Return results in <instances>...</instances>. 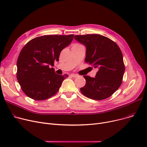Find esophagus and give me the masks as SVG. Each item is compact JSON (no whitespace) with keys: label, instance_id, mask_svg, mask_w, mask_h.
<instances>
[{"label":"esophagus","instance_id":"esophagus-1","mask_svg":"<svg viewBox=\"0 0 147 147\" xmlns=\"http://www.w3.org/2000/svg\"><path fill=\"white\" fill-rule=\"evenodd\" d=\"M69 77H71V78H77V77H78V75L74 74H71L70 75H69Z\"/></svg>","mask_w":147,"mask_h":147}]
</instances>
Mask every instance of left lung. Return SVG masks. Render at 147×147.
Listing matches in <instances>:
<instances>
[{
	"label": "left lung",
	"mask_w": 147,
	"mask_h": 147,
	"mask_svg": "<svg viewBox=\"0 0 147 147\" xmlns=\"http://www.w3.org/2000/svg\"><path fill=\"white\" fill-rule=\"evenodd\" d=\"M74 38L86 46V63L98 68L95 78L83 76L86 84L80 88L81 92L92 99L109 98L120 86L125 70L119 46L100 34L76 35Z\"/></svg>",
	"instance_id": "left-lung-1"
}]
</instances>
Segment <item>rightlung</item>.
<instances>
[{
	"mask_svg": "<svg viewBox=\"0 0 147 147\" xmlns=\"http://www.w3.org/2000/svg\"><path fill=\"white\" fill-rule=\"evenodd\" d=\"M74 34L48 35L35 37L21 51L17 66V78L23 92L37 101L57 94L67 74L58 75L53 67L59 54L71 43Z\"/></svg>",
	"mask_w": 147,
	"mask_h": 147,
	"instance_id": "add662e5",
	"label": "right lung"
}]
</instances>
